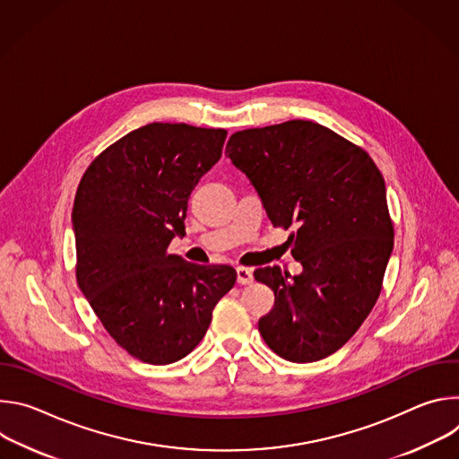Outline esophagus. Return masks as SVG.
Instances as JSON below:
<instances>
[{"label":"esophagus","instance_id":"obj_1","mask_svg":"<svg viewBox=\"0 0 459 459\" xmlns=\"http://www.w3.org/2000/svg\"><path fill=\"white\" fill-rule=\"evenodd\" d=\"M236 276H238V283H239V285H250V283L254 281L252 271L247 269V267H238V269H236Z\"/></svg>","mask_w":459,"mask_h":459}]
</instances>
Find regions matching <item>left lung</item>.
<instances>
[{
  "mask_svg": "<svg viewBox=\"0 0 459 459\" xmlns=\"http://www.w3.org/2000/svg\"><path fill=\"white\" fill-rule=\"evenodd\" d=\"M225 154L247 174L273 225L296 229L289 241L303 273L254 271L274 290L273 310L257 321L261 336L294 363L334 354L376 305L394 247L379 169L361 147L305 119L239 130Z\"/></svg>",
  "mask_w": 459,
  "mask_h": 459,
  "instance_id": "1",
  "label": "left lung"
}]
</instances>
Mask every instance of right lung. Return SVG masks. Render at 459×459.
<instances>
[{
  "label": "right lung",
  "instance_id": "1",
  "mask_svg": "<svg viewBox=\"0 0 459 459\" xmlns=\"http://www.w3.org/2000/svg\"><path fill=\"white\" fill-rule=\"evenodd\" d=\"M225 128L149 123L87 167L74 198L76 280L110 338L130 356L169 365L198 345L230 265L170 254L190 192L221 158Z\"/></svg>",
  "mask_w": 459,
  "mask_h": 459
}]
</instances>
